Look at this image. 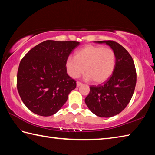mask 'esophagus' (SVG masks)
<instances>
[{
	"label": "esophagus",
	"instance_id": "obj_1",
	"mask_svg": "<svg viewBox=\"0 0 155 155\" xmlns=\"http://www.w3.org/2000/svg\"><path fill=\"white\" fill-rule=\"evenodd\" d=\"M82 84H83V83H81V82H79V81H77V87H80V86H81Z\"/></svg>",
	"mask_w": 155,
	"mask_h": 155
}]
</instances>
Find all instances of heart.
I'll return each instance as SVG.
<instances>
[{"label": "heart", "mask_w": 155, "mask_h": 155, "mask_svg": "<svg viewBox=\"0 0 155 155\" xmlns=\"http://www.w3.org/2000/svg\"><path fill=\"white\" fill-rule=\"evenodd\" d=\"M74 58H68L66 67L68 74L78 78L85 69V79L101 83L110 78L114 70L116 55L111 48L102 46L88 45L76 52Z\"/></svg>", "instance_id": "b5f03b06"}]
</instances>
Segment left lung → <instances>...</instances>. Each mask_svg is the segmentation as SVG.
Masks as SVG:
<instances>
[{"mask_svg":"<svg viewBox=\"0 0 155 155\" xmlns=\"http://www.w3.org/2000/svg\"><path fill=\"white\" fill-rule=\"evenodd\" d=\"M110 46L116 55L113 73L104 83L90 87L85 103L100 117H110L123 111L132 98L137 83L133 59L123 46L113 41H97Z\"/></svg>","mask_w":155,"mask_h":155,"instance_id":"1","label":"left lung"}]
</instances>
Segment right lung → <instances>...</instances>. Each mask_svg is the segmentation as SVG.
Returning <instances> with one entry per match:
<instances>
[{"label": "right lung", "instance_id": "add662e5", "mask_svg": "<svg viewBox=\"0 0 155 155\" xmlns=\"http://www.w3.org/2000/svg\"><path fill=\"white\" fill-rule=\"evenodd\" d=\"M80 42L46 41L29 51L20 62L16 86L29 110L42 117L54 114L77 87L66 62Z\"/></svg>", "mask_w": 155, "mask_h": 155}]
</instances>
